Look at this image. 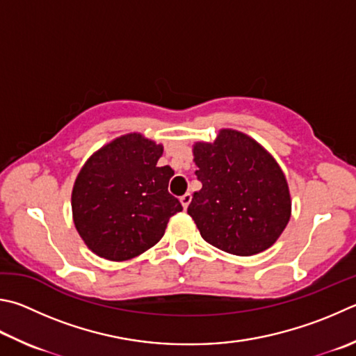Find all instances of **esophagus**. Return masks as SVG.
<instances>
[{"label":"esophagus","mask_w":356,"mask_h":356,"mask_svg":"<svg viewBox=\"0 0 356 356\" xmlns=\"http://www.w3.org/2000/svg\"><path fill=\"white\" fill-rule=\"evenodd\" d=\"M180 202H182V207L186 210V207H188L190 202H191V195H190V193H185V195L180 197Z\"/></svg>","instance_id":"esophagus-1"}]
</instances>
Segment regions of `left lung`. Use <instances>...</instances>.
Segmentation results:
<instances>
[{"label": "left lung", "mask_w": 356, "mask_h": 356, "mask_svg": "<svg viewBox=\"0 0 356 356\" xmlns=\"http://www.w3.org/2000/svg\"><path fill=\"white\" fill-rule=\"evenodd\" d=\"M202 188L193 195L188 215L207 243L249 257L269 249L285 230L291 196L275 159L254 138L221 129L213 143L193 146Z\"/></svg>", "instance_id": "obj_1"}]
</instances>
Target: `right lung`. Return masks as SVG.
Segmentation results:
<instances>
[{"label":"right lung","instance_id":"add662e5","mask_svg":"<svg viewBox=\"0 0 356 356\" xmlns=\"http://www.w3.org/2000/svg\"><path fill=\"white\" fill-rule=\"evenodd\" d=\"M163 146L127 134L102 146L82 166L71 193L77 234L106 260L124 261L156 245L182 204L168 191L174 176L157 166Z\"/></svg>","mask_w":356,"mask_h":356}]
</instances>
